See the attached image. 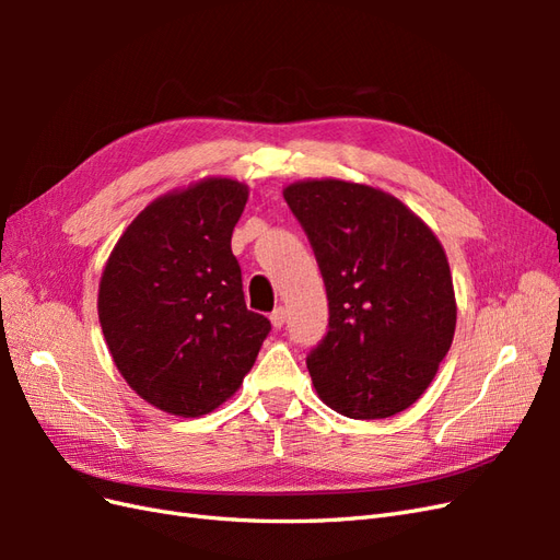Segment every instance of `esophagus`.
I'll return each instance as SVG.
<instances>
[{
    "label": "esophagus",
    "mask_w": 560,
    "mask_h": 560,
    "mask_svg": "<svg viewBox=\"0 0 560 560\" xmlns=\"http://www.w3.org/2000/svg\"><path fill=\"white\" fill-rule=\"evenodd\" d=\"M284 319H287V311L282 306H278L273 313H270V325H273L276 329H280L284 325Z\"/></svg>",
    "instance_id": "34e87169"
}]
</instances>
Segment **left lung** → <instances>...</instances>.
<instances>
[{
  "mask_svg": "<svg viewBox=\"0 0 560 560\" xmlns=\"http://www.w3.org/2000/svg\"><path fill=\"white\" fill-rule=\"evenodd\" d=\"M282 196L327 287L329 331L306 360L319 399L354 420L409 409L455 334L442 243L401 200L374 186L306 179Z\"/></svg>",
  "mask_w": 560,
  "mask_h": 560,
  "instance_id": "8db88e82",
  "label": "left lung"
}]
</instances>
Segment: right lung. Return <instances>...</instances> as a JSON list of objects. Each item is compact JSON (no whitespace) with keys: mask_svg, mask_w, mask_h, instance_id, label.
Listing matches in <instances>:
<instances>
[{"mask_svg":"<svg viewBox=\"0 0 560 560\" xmlns=\"http://www.w3.org/2000/svg\"><path fill=\"white\" fill-rule=\"evenodd\" d=\"M247 186L208 177L132 219L100 278L97 315L126 383L156 409L198 418L241 387L270 331L245 306L233 226Z\"/></svg>","mask_w":560,"mask_h":560,"instance_id":"obj_1","label":"right lung"}]
</instances>
